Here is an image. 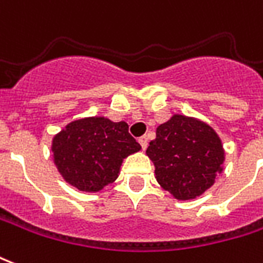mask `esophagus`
<instances>
[{"label": "esophagus", "mask_w": 263, "mask_h": 263, "mask_svg": "<svg viewBox=\"0 0 263 263\" xmlns=\"http://www.w3.org/2000/svg\"><path fill=\"white\" fill-rule=\"evenodd\" d=\"M147 137H142L141 139H139V143H141V146H142V149H143V151H145V149H146L147 147Z\"/></svg>", "instance_id": "obj_1"}]
</instances>
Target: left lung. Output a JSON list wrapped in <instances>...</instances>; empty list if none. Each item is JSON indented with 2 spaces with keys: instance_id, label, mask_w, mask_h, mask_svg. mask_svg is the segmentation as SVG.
Returning a JSON list of instances; mask_svg holds the SVG:
<instances>
[{
  "instance_id": "obj_1",
  "label": "left lung",
  "mask_w": 263,
  "mask_h": 263,
  "mask_svg": "<svg viewBox=\"0 0 263 263\" xmlns=\"http://www.w3.org/2000/svg\"><path fill=\"white\" fill-rule=\"evenodd\" d=\"M146 155L155 164L157 182L178 201L202 195L223 171L224 149L206 122L174 114L157 126Z\"/></svg>"
}]
</instances>
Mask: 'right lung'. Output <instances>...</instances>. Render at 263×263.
Wrapping results in <instances>:
<instances>
[{"label":"right lung","instance_id":"1","mask_svg":"<svg viewBox=\"0 0 263 263\" xmlns=\"http://www.w3.org/2000/svg\"><path fill=\"white\" fill-rule=\"evenodd\" d=\"M52 157L62 178L79 191L99 192L117 180L124 159L141 151L128 124L104 117L69 122L52 138Z\"/></svg>","mask_w":263,"mask_h":263}]
</instances>
